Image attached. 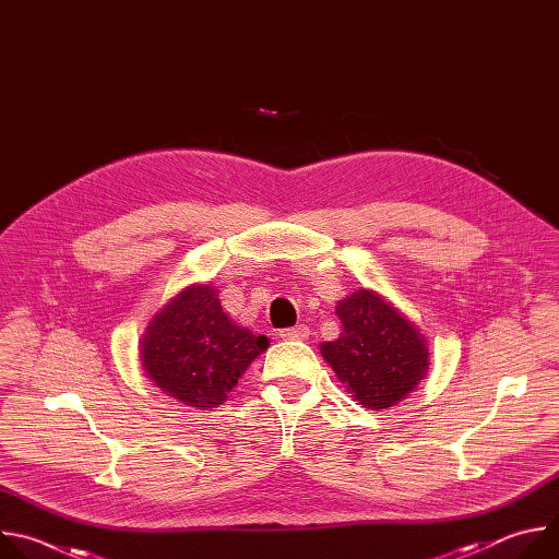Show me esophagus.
<instances>
[{
    "label": "esophagus",
    "instance_id": "obj_1",
    "mask_svg": "<svg viewBox=\"0 0 559 559\" xmlns=\"http://www.w3.org/2000/svg\"><path fill=\"white\" fill-rule=\"evenodd\" d=\"M278 336L285 338V341H305L309 336V330H307V325H296V328L281 330Z\"/></svg>",
    "mask_w": 559,
    "mask_h": 559
}]
</instances>
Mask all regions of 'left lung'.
I'll return each mask as SVG.
<instances>
[{
	"instance_id": "8db88e82",
	"label": "left lung",
	"mask_w": 559,
	"mask_h": 559,
	"mask_svg": "<svg viewBox=\"0 0 559 559\" xmlns=\"http://www.w3.org/2000/svg\"><path fill=\"white\" fill-rule=\"evenodd\" d=\"M343 332L321 354L367 409H386L412 393L429 369V349L407 318L373 292L336 305Z\"/></svg>"
}]
</instances>
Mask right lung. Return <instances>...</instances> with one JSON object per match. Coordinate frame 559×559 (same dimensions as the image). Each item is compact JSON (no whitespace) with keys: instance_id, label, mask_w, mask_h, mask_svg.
<instances>
[{"instance_id":"obj_1","label":"right lung","mask_w":559,"mask_h":559,"mask_svg":"<svg viewBox=\"0 0 559 559\" xmlns=\"http://www.w3.org/2000/svg\"><path fill=\"white\" fill-rule=\"evenodd\" d=\"M267 347L265 336L229 321L214 287L194 285L152 318L141 338V362L158 389L190 407L210 409L223 405Z\"/></svg>"}]
</instances>
